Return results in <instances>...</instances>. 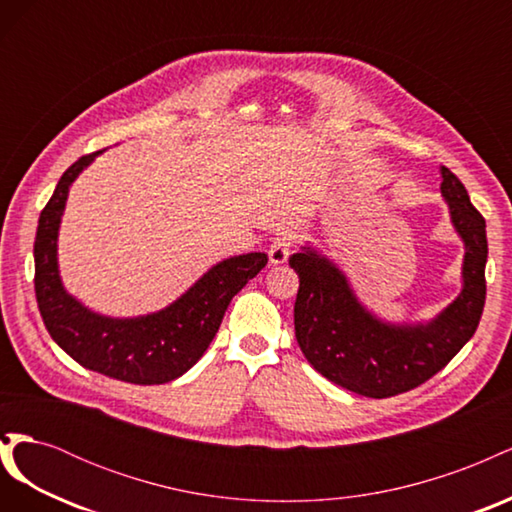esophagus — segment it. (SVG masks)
Segmentation results:
<instances>
[{"label": "esophagus", "instance_id": "esophagus-1", "mask_svg": "<svg viewBox=\"0 0 512 512\" xmlns=\"http://www.w3.org/2000/svg\"><path fill=\"white\" fill-rule=\"evenodd\" d=\"M294 247V237L292 232H280V235L273 237L269 245V262L271 265H282V262L288 260L290 252Z\"/></svg>", "mask_w": 512, "mask_h": 512}]
</instances>
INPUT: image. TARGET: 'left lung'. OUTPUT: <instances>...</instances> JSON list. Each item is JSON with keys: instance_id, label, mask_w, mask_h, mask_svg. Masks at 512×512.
I'll return each mask as SVG.
<instances>
[{"instance_id": "left-lung-1", "label": "left lung", "mask_w": 512, "mask_h": 512, "mask_svg": "<svg viewBox=\"0 0 512 512\" xmlns=\"http://www.w3.org/2000/svg\"><path fill=\"white\" fill-rule=\"evenodd\" d=\"M440 173V190L466 256L459 297L431 322H382L356 301L346 275L329 258L312 247L290 256L299 275L294 301L299 348L318 374L356 395L384 399L416 389L448 365L480 322L487 294L485 218L451 170L442 166Z\"/></svg>"}]
</instances>
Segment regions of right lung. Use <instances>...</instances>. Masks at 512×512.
Instances as JSON below:
<instances>
[{
	"mask_svg": "<svg viewBox=\"0 0 512 512\" xmlns=\"http://www.w3.org/2000/svg\"><path fill=\"white\" fill-rule=\"evenodd\" d=\"M98 153L76 160L42 209L36 241V299L55 344L91 369L132 384H164L183 376L218 333L232 297L267 265V254L252 252L218 262L181 297L156 314L106 318L89 312L61 286L57 230L72 181Z\"/></svg>",
	"mask_w": 512,
	"mask_h": 512,
	"instance_id": "1",
	"label": "right lung"
}]
</instances>
